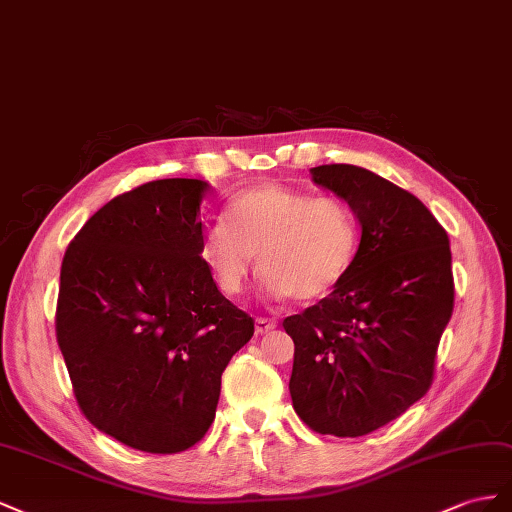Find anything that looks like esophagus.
I'll list each match as a JSON object with an SVG mask.
<instances>
[{"label": "esophagus", "instance_id": "obj_1", "mask_svg": "<svg viewBox=\"0 0 512 512\" xmlns=\"http://www.w3.org/2000/svg\"><path fill=\"white\" fill-rule=\"evenodd\" d=\"M276 328V324L272 319H266V317H257L255 319V332L257 334H268V332H272Z\"/></svg>", "mask_w": 512, "mask_h": 512}]
</instances>
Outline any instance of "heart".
<instances>
[{"label":"heart","instance_id":"heart-1","mask_svg":"<svg viewBox=\"0 0 512 512\" xmlns=\"http://www.w3.org/2000/svg\"><path fill=\"white\" fill-rule=\"evenodd\" d=\"M360 231L354 210L339 197H315L283 184H261L229 203L201 240V259L218 289L240 296L259 255L272 298L319 302L354 270Z\"/></svg>","mask_w":512,"mask_h":512}]
</instances>
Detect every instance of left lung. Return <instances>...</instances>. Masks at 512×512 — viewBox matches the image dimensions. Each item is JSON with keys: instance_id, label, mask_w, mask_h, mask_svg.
<instances>
[{"instance_id": "8db88e82", "label": "left lung", "mask_w": 512, "mask_h": 512, "mask_svg": "<svg viewBox=\"0 0 512 512\" xmlns=\"http://www.w3.org/2000/svg\"><path fill=\"white\" fill-rule=\"evenodd\" d=\"M313 182L360 223L352 274L283 328L294 339L289 392L321 435L360 437L422 399L455 304L450 242L425 203L356 165H321Z\"/></svg>"}]
</instances>
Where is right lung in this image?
<instances>
[{"instance_id":"add662e5","label":"right lung","mask_w":512,"mask_h":512,"mask_svg":"<svg viewBox=\"0 0 512 512\" xmlns=\"http://www.w3.org/2000/svg\"><path fill=\"white\" fill-rule=\"evenodd\" d=\"M208 191V182L169 178L118 195L62 261L55 334L81 412L156 455L206 435L221 375L255 332L201 259Z\"/></svg>"}]
</instances>
